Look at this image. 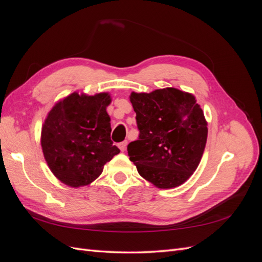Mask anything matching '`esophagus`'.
<instances>
[{
    "mask_svg": "<svg viewBox=\"0 0 262 262\" xmlns=\"http://www.w3.org/2000/svg\"><path fill=\"white\" fill-rule=\"evenodd\" d=\"M126 145H128V142H126V141H123V142H121V143L118 144L119 148L121 149V152H124L125 148H126Z\"/></svg>",
    "mask_w": 262,
    "mask_h": 262,
    "instance_id": "1",
    "label": "esophagus"
}]
</instances>
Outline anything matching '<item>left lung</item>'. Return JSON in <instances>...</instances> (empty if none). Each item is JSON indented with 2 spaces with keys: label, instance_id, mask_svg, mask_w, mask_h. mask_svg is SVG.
Instances as JSON below:
<instances>
[{
  "label": "left lung",
  "instance_id": "8db88e82",
  "mask_svg": "<svg viewBox=\"0 0 262 262\" xmlns=\"http://www.w3.org/2000/svg\"><path fill=\"white\" fill-rule=\"evenodd\" d=\"M139 140L128 145L140 175L161 189L187 181L200 164L208 122L192 94L173 87L130 95Z\"/></svg>",
  "mask_w": 262,
  "mask_h": 262
}]
</instances>
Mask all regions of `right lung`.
Returning a JSON list of instances; mask_svg holds the SVG:
<instances>
[{
    "instance_id": "1",
    "label": "right lung",
    "mask_w": 262,
    "mask_h": 262,
    "mask_svg": "<svg viewBox=\"0 0 262 262\" xmlns=\"http://www.w3.org/2000/svg\"><path fill=\"white\" fill-rule=\"evenodd\" d=\"M109 93H72L55 104L41 128V147L50 170L63 184L78 188L97 179L120 153L110 140Z\"/></svg>"
}]
</instances>
